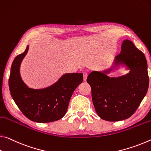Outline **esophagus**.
Returning <instances> with one entry per match:
<instances>
[{"label": "esophagus", "instance_id": "34e87169", "mask_svg": "<svg viewBox=\"0 0 151 151\" xmlns=\"http://www.w3.org/2000/svg\"><path fill=\"white\" fill-rule=\"evenodd\" d=\"M87 76H88L87 73H86V72H84V73H83V80H84V81H87Z\"/></svg>", "mask_w": 151, "mask_h": 151}]
</instances>
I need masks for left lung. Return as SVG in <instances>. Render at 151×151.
<instances>
[{"instance_id": "1", "label": "left lung", "mask_w": 151, "mask_h": 151, "mask_svg": "<svg viewBox=\"0 0 151 151\" xmlns=\"http://www.w3.org/2000/svg\"><path fill=\"white\" fill-rule=\"evenodd\" d=\"M120 54L115 57L108 70L93 71L87 82L91 87L93 105L97 114L106 121H121L130 118L147 94L149 84L145 54L132 42L124 40ZM125 65L129 73L118 78L106 75L113 68Z\"/></svg>"}]
</instances>
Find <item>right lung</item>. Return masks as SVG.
<instances>
[{
  "label": "right lung",
  "instance_id": "add662e5",
  "mask_svg": "<svg viewBox=\"0 0 151 151\" xmlns=\"http://www.w3.org/2000/svg\"><path fill=\"white\" fill-rule=\"evenodd\" d=\"M15 57L11 68L9 86L11 95L21 112L30 120L39 123L52 122L66 114L72 95L83 81V73H66L48 87L34 89L28 87L20 75V66L27 54Z\"/></svg>",
  "mask_w": 151,
  "mask_h": 151
}]
</instances>
